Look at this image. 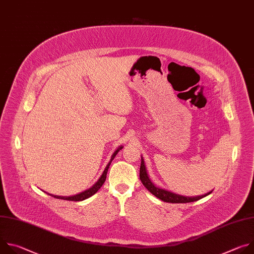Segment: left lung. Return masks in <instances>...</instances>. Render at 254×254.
<instances>
[{"mask_svg":"<svg viewBox=\"0 0 254 254\" xmlns=\"http://www.w3.org/2000/svg\"><path fill=\"white\" fill-rule=\"evenodd\" d=\"M139 179L141 181L142 185L146 187L154 196H156L160 200H162L164 202H168V203H190V202H194V201H197L199 199H202V198L206 197L207 195L211 194L212 191H213V190L209 191L208 193H206L204 195H200V196L188 197V196H183V195H180V194H176V193L171 192L169 190L160 188V187L156 186L152 182V180L150 179L142 157H141L140 168H139Z\"/></svg>","mask_w":254,"mask_h":254,"instance_id":"left-lung-1","label":"left lung"}]
</instances>
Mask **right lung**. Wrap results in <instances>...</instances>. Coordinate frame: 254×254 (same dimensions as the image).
Segmentation results:
<instances>
[{
  "label": "right lung",
  "instance_id": "add662e5",
  "mask_svg": "<svg viewBox=\"0 0 254 254\" xmlns=\"http://www.w3.org/2000/svg\"><path fill=\"white\" fill-rule=\"evenodd\" d=\"M123 148H124L123 146H120V147L115 151V153L113 154V156H112L110 162H108V164L106 165L104 171L102 172V175L99 177V179L97 180V182H95L94 185L91 186L89 189H87V190H85V191H83V192H81V193H78V194H76V195H73V196H57V195H52V194H49V193H47V194L50 195V196H52V197H54V198L63 199V200H67V201H83V200H85V199L91 197V196L94 195V194L100 189V187L103 185L104 181H105V179H106V174H107L108 168H110V166H111L113 160L115 159V157L117 156V154H118Z\"/></svg>",
  "mask_w": 254,
  "mask_h": 254
}]
</instances>
